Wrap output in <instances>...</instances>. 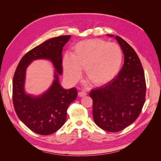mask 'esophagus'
Wrapping results in <instances>:
<instances>
[{
    "instance_id": "34e87169",
    "label": "esophagus",
    "mask_w": 161,
    "mask_h": 161,
    "mask_svg": "<svg viewBox=\"0 0 161 161\" xmlns=\"http://www.w3.org/2000/svg\"><path fill=\"white\" fill-rule=\"evenodd\" d=\"M78 95H79V97H85L86 95V92H85L81 91V92H79V94H78Z\"/></svg>"
}]
</instances>
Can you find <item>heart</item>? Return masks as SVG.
Instances as JSON below:
<instances>
[{
	"instance_id": "obj_1",
	"label": "heart",
	"mask_w": 161,
	"mask_h": 161,
	"mask_svg": "<svg viewBox=\"0 0 161 161\" xmlns=\"http://www.w3.org/2000/svg\"><path fill=\"white\" fill-rule=\"evenodd\" d=\"M123 52L115 43L101 39L78 42L72 55L66 54L62 67L67 80L75 83L85 68V76L92 85L100 86L113 80L119 73L123 62Z\"/></svg>"
}]
</instances>
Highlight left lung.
<instances>
[{"label":"left lung","mask_w":161,"mask_h":161,"mask_svg":"<svg viewBox=\"0 0 161 161\" xmlns=\"http://www.w3.org/2000/svg\"><path fill=\"white\" fill-rule=\"evenodd\" d=\"M115 38L124 55V65L113 80L89 93L94 121L100 128L110 132L124 130L138 118L147 89L144 72L137 53L122 38Z\"/></svg>","instance_id":"left-lung-1"}]
</instances>
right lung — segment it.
Segmentation results:
<instances>
[{
    "instance_id": "obj_1",
    "label": "right lung",
    "mask_w": 161,
    "mask_h": 161,
    "mask_svg": "<svg viewBox=\"0 0 161 161\" xmlns=\"http://www.w3.org/2000/svg\"><path fill=\"white\" fill-rule=\"evenodd\" d=\"M70 36L49 39L33 48L19 62L13 80V101L16 114L31 130L40 135H49L59 130L66 119L67 109L77 97L75 88L65 89L60 83L62 74L63 47ZM49 60L55 68L54 80L48 89L39 96L25 90L26 70L36 59Z\"/></svg>"
}]
</instances>
